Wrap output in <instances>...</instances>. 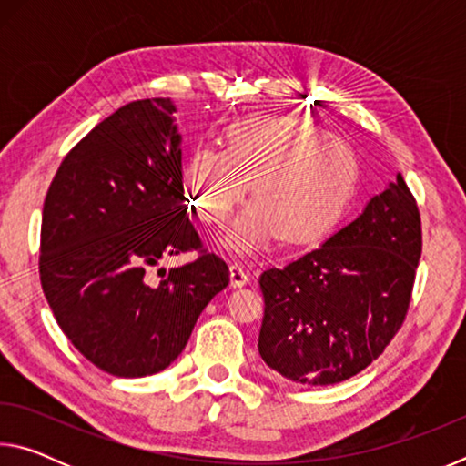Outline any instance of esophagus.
<instances>
[{
	"mask_svg": "<svg viewBox=\"0 0 466 466\" xmlns=\"http://www.w3.org/2000/svg\"><path fill=\"white\" fill-rule=\"evenodd\" d=\"M230 283H232V288H242L248 283V273L240 263L230 265Z\"/></svg>",
	"mask_w": 466,
	"mask_h": 466,
	"instance_id": "obj_1",
	"label": "esophagus"
}]
</instances>
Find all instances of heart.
<instances>
[{
    "instance_id": "heart-1",
    "label": "heart",
    "mask_w": 466,
    "mask_h": 466,
    "mask_svg": "<svg viewBox=\"0 0 466 466\" xmlns=\"http://www.w3.org/2000/svg\"><path fill=\"white\" fill-rule=\"evenodd\" d=\"M358 160L341 137L302 116H250L224 133V149L187 157L183 187L203 222L222 226L248 191L255 197L222 236V247L250 255L271 240L312 242L345 209Z\"/></svg>"
}]
</instances>
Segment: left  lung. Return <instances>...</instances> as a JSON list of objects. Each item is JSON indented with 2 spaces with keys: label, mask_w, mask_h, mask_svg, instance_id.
Returning <instances> with one entry per match:
<instances>
[{
  "label": "left lung",
  "mask_w": 466,
  "mask_h": 466,
  "mask_svg": "<svg viewBox=\"0 0 466 466\" xmlns=\"http://www.w3.org/2000/svg\"><path fill=\"white\" fill-rule=\"evenodd\" d=\"M420 257V209L397 175L317 250L261 275L265 364L310 386L360 374L403 325Z\"/></svg>",
  "instance_id": "obj_1"
}]
</instances>
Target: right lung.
Segmentation results:
<instances>
[{
  "mask_svg": "<svg viewBox=\"0 0 466 466\" xmlns=\"http://www.w3.org/2000/svg\"><path fill=\"white\" fill-rule=\"evenodd\" d=\"M175 113L170 98L115 110L66 156L43 205L46 302L76 350L121 378L168 368L209 299L230 283L228 265L203 250L156 286L146 278L160 258L201 248Z\"/></svg>",
  "mask_w": 466,
  "mask_h": 466,
  "instance_id": "add662e5",
  "label": "right lung"
}]
</instances>
